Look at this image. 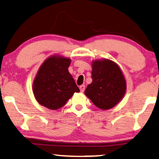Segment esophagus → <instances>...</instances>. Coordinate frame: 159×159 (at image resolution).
<instances>
[{
    "label": "esophagus",
    "instance_id": "esophagus-1",
    "mask_svg": "<svg viewBox=\"0 0 159 159\" xmlns=\"http://www.w3.org/2000/svg\"><path fill=\"white\" fill-rule=\"evenodd\" d=\"M79 89H80V92L83 93V92L84 91V90H85V85H80Z\"/></svg>",
    "mask_w": 159,
    "mask_h": 159
}]
</instances>
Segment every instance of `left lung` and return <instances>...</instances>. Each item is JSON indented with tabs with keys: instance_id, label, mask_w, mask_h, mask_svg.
<instances>
[{
	"instance_id": "obj_1",
	"label": "left lung",
	"mask_w": 159,
	"mask_h": 159,
	"mask_svg": "<svg viewBox=\"0 0 159 159\" xmlns=\"http://www.w3.org/2000/svg\"><path fill=\"white\" fill-rule=\"evenodd\" d=\"M92 69L93 81L87 86L85 94L100 109H110L124 96V75L119 66L108 59L93 61Z\"/></svg>"
}]
</instances>
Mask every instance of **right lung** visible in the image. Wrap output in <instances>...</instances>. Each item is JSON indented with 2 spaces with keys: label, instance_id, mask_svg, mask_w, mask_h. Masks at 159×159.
<instances>
[{
  "label": "right lung",
  "instance_id": "right-lung-1",
  "mask_svg": "<svg viewBox=\"0 0 159 159\" xmlns=\"http://www.w3.org/2000/svg\"><path fill=\"white\" fill-rule=\"evenodd\" d=\"M70 59L61 57H49L42 65L33 84L35 98L40 105L57 110L80 90L68 68Z\"/></svg>",
  "mask_w": 159,
  "mask_h": 159
}]
</instances>
